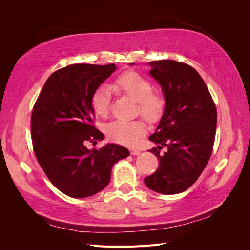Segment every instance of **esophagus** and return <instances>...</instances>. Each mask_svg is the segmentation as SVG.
Returning <instances> with one entry per match:
<instances>
[{
	"label": "esophagus",
	"mask_w": 250,
	"mask_h": 250,
	"mask_svg": "<svg viewBox=\"0 0 250 250\" xmlns=\"http://www.w3.org/2000/svg\"><path fill=\"white\" fill-rule=\"evenodd\" d=\"M130 153L132 154V155H140L141 154V151L140 150H138V149H130Z\"/></svg>",
	"instance_id": "obj_1"
}]
</instances>
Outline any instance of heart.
<instances>
[{"label":"heart","instance_id":"obj_1","mask_svg":"<svg viewBox=\"0 0 250 250\" xmlns=\"http://www.w3.org/2000/svg\"><path fill=\"white\" fill-rule=\"evenodd\" d=\"M113 86L138 102L140 113L149 122L160 120L165 108L164 98L160 94L152 93V83L146 77L135 72H127L116 79ZM90 105L97 116H107L110 105V89L107 85L102 84L96 88ZM146 132L147 126L141 120H117L106 126L107 137L123 145H133Z\"/></svg>","mask_w":250,"mask_h":250}]
</instances>
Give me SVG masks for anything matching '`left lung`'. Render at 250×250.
I'll return each mask as SVG.
<instances>
[{
	"instance_id": "1",
	"label": "left lung",
	"mask_w": 250,
	"mask_h": 250,
	"mask_svg": "<svg viewBox=\"0 0 250 250\" xmlns=\"http://www.w3.org/2000/svg\"><path fill=\"white\" fill-rule=\"evenodd\" d=\"M148 65L149 74L162 87L165 108L149 138L157 144L149 151L158 157L160 165L144 181L154 192L178 194L198 179L209 160L217 110L206 83L192 66L175 60H158ZM162 146L167 148L164 155L159 154Z\"/></svg>"
}]
</instances>
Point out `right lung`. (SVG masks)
Returning <instances> with one entry per match:
<instances>
[{
  "instance_id": "obj_1",
  "label": "right lung",
  "mask_w": 250,
  "mask_h": 250,
  "mask_svg": "<svg viewBox=\"0 0 250 250\" xmlns=\"http://www.w3.org/2000/svg\"><path fill=\"white\" fill-rule=\"evenodd\" d=\"M116 69L115 63L60 69L44 83L33 107L31 137L37 161L51 183L70 197L85 198L102 191L113 165L130 154L116 144L99 150L85 146L104 139L93 125L90 99Z\"/></svg>"
}]
</instances>
